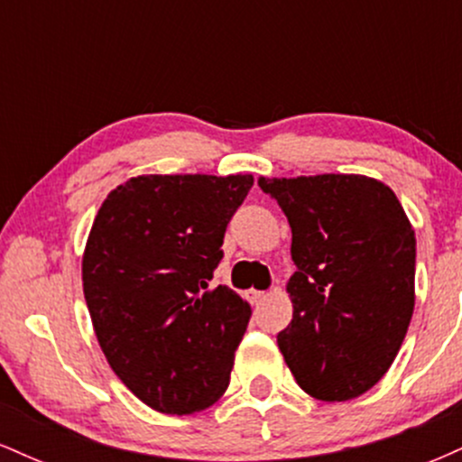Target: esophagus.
<instances>
[{
    "label": "esophagus",
    "mask_w": 462,
    "mask_h": 462,
    "mask_svg": "<svg viewBox=\"0 0 462 462\" xmlns=\"http://www.w3.org/2000/svg\"><path fill=\"white\" fill-rule=\"evenodd\" d=\"M247 298L252 300V301H261V300H264L267 298V293H264V291H256V289H249L247 291Z\"/></svg>",
    "instance_id": "obj_1"
}]
</instances>
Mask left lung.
I'll return each mask as SVG.
<instances>
[{"instance_id": "1", "label": "left lung", "mask_w": 462, "mask_h": 462, "mask_svg": "<svg viewBox=\"0 0 462 462\" xmlns=\"http://www.w3.org/2000/svg\"><path fill=\"white\" fill-rule=\"evenodd\" d=\"M289 219L298 272L280 352L306 393L363 395L389 371L415 309V230L386 184L354 173L258 178Z\"/></svg>"}]
</instances>
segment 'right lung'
Here are the masks:
<instances>
[{
  "label": "right lung",
  "mask_w": 462,
  "mask_h": 462,
  "mask_svg": "<svg viewBox=\"0 0 462 462\" xmlns=\"http://www.w3.org/2000/svg\"><path fill=\"white\" fill-rule=\"evenodd\" d=\"M252 176H139L110 190L82 256L99 347L143 404L167 415L213 406L230 384L252 309L210 286Z\"/></svg>",
  "instance_id": "add662e5"
}]
</instances>
